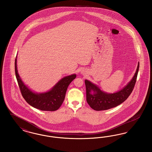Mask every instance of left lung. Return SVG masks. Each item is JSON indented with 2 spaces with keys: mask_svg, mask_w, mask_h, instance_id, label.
Masks as SVG:
<instances>
[{
  "mask_svg": "<svg viewBox=\"0 0 152 152\" xmlns=\"http://www.w3.org/2000/svg\"><path fill=\"white\" fill-rule=\"evenodd\" d=\"M139 69V62L132 79L124 88L114 94L102 91L96 85L85 80L86 100L90 107L95 110H105L116 107L124 102L134 90Z\"/></svg>",
  "mask_w": 152,
  "mask_h": 152,
  "instance_id": "8db88e82",
  "label": "left lung"
}]
</instances>
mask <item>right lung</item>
<instances>
[{
    "instance_id": "right-lung-1",
    "label": "right lung",
    "mask_w": 152,
    "mask_h": 152,
    "mask_svg": "<svg viewBox=\"0 0 152 152\" xmlns=\"http://www.w3.org/2000/svg\"><path fill=\"white\" fill-rule=\"evenodd\" d=\"M15 67L17 82L23 97L29 105L43 111H55L58 109L65 99L69 85L76 78L75 74L66 76L58 81L50 91L37 94L28 89L20 78L17 71V57Z\"/></svg>"
}]
</instances>
